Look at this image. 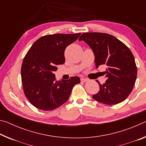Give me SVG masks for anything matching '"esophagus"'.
<instances>
[{
    "label": "esophagus",
    "instance_id": "esophagus-1",
    "mask_svg": "<svg viewBox=\"0 0 146 146\" xmlns=\"http://www.w3.org/2000/svg\"><path fill=\"white\" fill-rule=\"evenodd\" d=\"M81 81H82V82H87V81H88V79L86 78H81Z\"/></svg>",
    "mask_w": 146,
    "mask_h": 146
}]
</instances>
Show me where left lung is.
Segmentation results:
<instances>
[{
  "label": "left lung",
  "mask_w": 146,
  "mask_h": 146,
  "mask_svg": "<svg viewBox=\"0 0 146 146\" xmlns=\"http://www.w3.org/2000/svg\"><path fill=\"white\" fill-rule=\"evenodd\" d=\"M90 47L95 55L96 67L107 66L106 82L99 84L98 92L93 95L98 102L117 104L125 100L131 92L137 75L134 56L130 49L114 36L102 33H84L78 39Z\"/></svg>",
  "instance_id": "obj_1"
}]
</instances>
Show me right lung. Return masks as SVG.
Instances as JSON below:
<instances>
[{"label":"right lung","mask_w":146,"mask_h":146,"mask_svg":"<svg viewBox=\"0 0 146 146\" xmlns=\"http://www.w3.org/2000/svg\"><path fill=\"white\" fill-rule=\"evenodd\" d=\"M81 33L48 35L35 42L24 57L21 78L26 98L35 107L50 111L69 99L73 86L80 78L56 80L54 72L65 62L66 47L77 40Z\"/></svg>","instance_id":"add662e5"}]
</instances>
